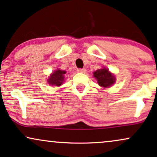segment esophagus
Segmentation results:
<instances>
[{"instance_id":"34e87169","label":"esophagus","mask_w":157,"mask_h":157,"mask_svg":"<svg viewBox=\"0 0 157 157\" xmlns=\"http://www.w3.org/2000/svg\"><path fill=\"white\" fill-rule=\"evenodd\" d=\"M77 72L83 73V72H85V71H86V69H77Z\"/></svg>"}]
</instances>
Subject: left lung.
<instances>
[{"mask_svg": "<svg viewBox=\"0 0 157 157\" xmlns=\"http://www.w3.org/2000/svg\"><path fill=\"white\" fill-rule=\"evenodd\" d=\"M94 77L97 78L99 86L104 87V88L111 86L116 82V78H115L114 75L109 72L108 69L106 68H102V69H98L94 71Z\"/></svg>", "mask_w": 157, "mask_h": 157, "instance_id": "1", "label": "left lung"}]
</instances>
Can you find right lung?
<instances>
[{"mask_svg":"<svg viewBox=\"0 0 157 157\" xmlns=\"http://www.w3.org/2000/svg\"><path fill=\"white\" fill-rule=\"evenodd\" d=\"M64 74H66L65 71H61L59 69L55 71L53 73L51 74L50 78L48 80V83L51 86H61L64 80Z\"/></svg>","mask_w":157,"mask_h":157,"instance_id":"add662e5","label":"right lung"}]
</instances>
